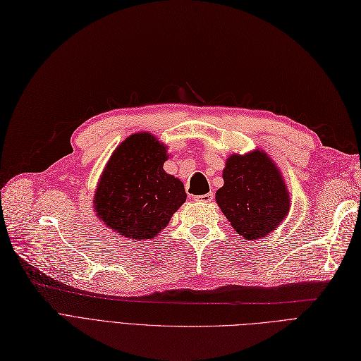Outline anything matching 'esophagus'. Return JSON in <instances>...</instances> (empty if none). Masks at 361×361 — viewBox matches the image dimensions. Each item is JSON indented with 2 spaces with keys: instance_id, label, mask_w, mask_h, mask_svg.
<instances>
[{
  "instance_id": "obj_1",
  "label": "esophagus",
  "mask_w": 361,
  "mask_h": 361,
  "mask_svg": "<svg viewBox=\"0 0 361 361\" xmlns=\"http://www.w3.org/2000/svg\"><path fill=\"white\" fill-rule=\"evenodd\" d=\"M212 199H214V193H207V195H200V196L195 197L196 202H205V203L211 202Z\"/></svg>"
}]
</instances>
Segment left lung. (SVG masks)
<instances>
[{"label":"left lung","mask_w":361,"mask_h":361,"mask_svg":"<svg viewBox=\"0 0 361 361\" xmlns=\"http://www.w3.org/2000/svg\"><path fill=\"white\" fill-rule=\"evenodd\" d=\"M223 180L215 200L243 239L258 240L269 236L288 216V185L276 162L264 150L231 153L226 159Z\"/></svg>","instance_id":"8db88e82"}]
</instances>
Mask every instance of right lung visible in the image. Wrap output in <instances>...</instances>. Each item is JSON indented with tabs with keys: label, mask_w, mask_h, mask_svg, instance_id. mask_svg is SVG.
<instances>
[{
	"label": "right lung",
	"mask_w": 361,
	"mask_h": 361,
	"mask_svg": "<svg viewBox=\"0 0 361 361\" xmlns=\"http://www.w3.org/2000/svg\"><path fill=\"white\" fill-rule=\"evenodd\" d=\"M168 146L152 133L127 137L109 158L94 192L92 208L119 236L147 240L158 236L185 202L184 184L166 174Z\"/></svg>",
	"instance_id": "add662e5"
}]
</instances>
